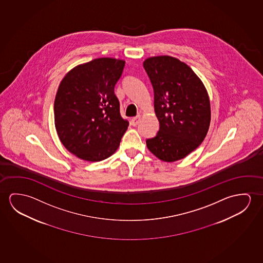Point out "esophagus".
<instances>
[{"label": "esophagus", "instance_id": "esophagus-1", "mask_svg": "<svg viewBox=\"0 0 263 263\" xmlns=\"http://www.w3.org/2000/svg\"><path fill=\"white\" fill-rule=\"evenodd\" d=\"M139 120H140V116L133 117V118L131 119V125H133V126H136V125H138V123H139Z\"/></svg>", "mask_w": 263, "mask_h": 263}]
</instances>
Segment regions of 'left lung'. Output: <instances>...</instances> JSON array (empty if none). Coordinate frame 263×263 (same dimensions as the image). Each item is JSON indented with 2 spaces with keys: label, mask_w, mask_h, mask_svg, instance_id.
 <instances>
[{
  "label": "left lung",
  "mask_w": 263,
  "mask_h": 263,
  "mask_svg": "<svg viewBox=\"0 0 263 263\" xmlns=\"http://www.w3.org/2000/svg\"><path fill=\"white\" fill-rule=\"evenodd\" d=\"M154 89L159 131L146 146L160 160L174 162L194 151L206 138L210 103L202 81L189 65L168 55L143 63Z\"/></svg>",
  "instance_id": "1"
}]
</instances>
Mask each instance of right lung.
Listing matches in <instances>:
<instances>
[{
	"mask_svg": "<svg viewBox=\"0 0 263 263\" xmlns=\"http://www.w3.org/2000/svg\"><path fill=\"white\" fill-rule=\"evenodd\" d=\"M125 61L97 58L69 71L57 90L54 125L62 144L86 161L109 158L129 123L120 115L115 95Z\"/></svg>",
	"mask_w": 263,
	"mask_h": 263,
	"instance_id": "1",
	"label": "right lung"
}]
</instances>
